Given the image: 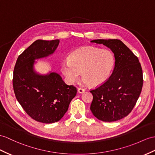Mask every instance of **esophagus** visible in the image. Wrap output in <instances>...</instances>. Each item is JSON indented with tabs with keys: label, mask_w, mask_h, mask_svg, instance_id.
Returning <instances> with one entry per match:
<instances>
[{
	"label": "esophagus",
	"mask_w": 155,
	"mask_h": 155,
	"mask_svg": "<svg viewBox=\"0 0 155 155\" xmlns=\"http://www.w3.org/2000/svg\"><path fill=\"white\" fill-rule=\"evenodd\" d=\"M78 91L79 93H83L85 92V89H82V88H78Z\"/></svg>",
	"instance_id": "34e87169"
}]
</instances>
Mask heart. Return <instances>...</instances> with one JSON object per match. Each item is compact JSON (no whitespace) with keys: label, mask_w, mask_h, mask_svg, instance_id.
Segmentation results:
<instances>
[{"label":"heart","mask_w":155,"mask_h":155,"mask_svg":"<svg viewBox=\"0 0 155 155\" xmlns=\"http://www.w3.org/2000/svg\"><path fill=\"white\" fill-rule=\"evenodd\" d=\"M114 56L108 49L85 47L71 53L61 64V71L66 81L73 84L80 76L83 84L101 85L106 81L114 65Z\"/></svg>","instance_id":"b5f03b06"}]
</instances>
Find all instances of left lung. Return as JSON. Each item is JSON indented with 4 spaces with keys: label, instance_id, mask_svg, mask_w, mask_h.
I'll list each match as a JSON object with an SVG mask.
<instances>
[{
    "label": "left lung",
    "instance_id": "obj_1",
    "mask_svg": "<svg viewBox=\"0 0 155 155\" xmlns=\"http://www.w3.org/2000/svg\"><path fill=\"white\" fill-rule=\"evenodd\" d=\"M114 54L115 66L104 84L91 89L93 99L90 109L97 119L114 122L127 116L133 110L141 92L143 78L139 59L119 39H97Z\"/></svg>",
    "mask_w": 155,
    "mask_h": 155
}]
</instances>
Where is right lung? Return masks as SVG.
I'll return each instance as SVG.
<instances>
[{"mask_svg":"<svg viewBox=\"0 0 155 155\" xmlns=\"http://www.w3.org/2000/svg\"><path fill=\"white\" fill-rule=\"evenodd\" d=\"M58 44V39L35 41L18 56L14 66L16 99L31 118L45 124L59 121L77 94L76 87L66 84L58 74L41 75L33 70L35 60L52 54Z\"/></svg>","mask_w":155,"mask_h":155,"instance_id":"1","label":"right lung"}]
</instances>
